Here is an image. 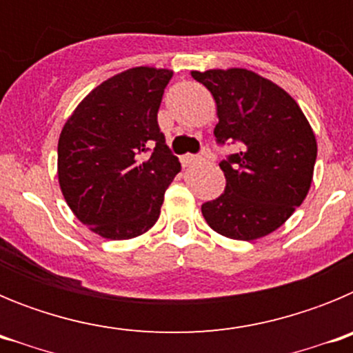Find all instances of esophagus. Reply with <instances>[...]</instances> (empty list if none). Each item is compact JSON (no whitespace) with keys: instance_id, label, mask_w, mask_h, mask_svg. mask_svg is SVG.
<instances>
[{"instance_id":"obj_1","label":"esophagus","mask_w":353,"mask_h":353,"mask_svg":"<svg viewBox=\"0 0 353 353\" xmlns=\"http://www.w3.org/2000/svg\"><path fill=\"white\" fill-rule=\"evenodd\" d=\"M205 161L203 155H183L182 157V162H183V166H194V164H201V162Z\"/></svg>"}]
</instances>
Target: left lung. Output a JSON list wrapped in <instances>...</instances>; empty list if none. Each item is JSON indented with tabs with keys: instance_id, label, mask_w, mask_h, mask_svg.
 <instances>
[{
	"instance_id": "obj_1",
	"label": "left lung",
	"mask_w": 353,
	"mask_h": 353,
	"mask_svg": "<svg viewBox=\"0 0 353 353\" xmlns=\"http://www.w3.org/2000/svg\"><path fill=\"white\" fill-rule=\"evenodd\" d=\"M191 76L217 104V145H240L239 154L219 162L226 189L201 205L205 221L228 239L269 235L310 191L316 161L310 121L285 90L251 70H194Z\"/></svg>"
}]
</instances>
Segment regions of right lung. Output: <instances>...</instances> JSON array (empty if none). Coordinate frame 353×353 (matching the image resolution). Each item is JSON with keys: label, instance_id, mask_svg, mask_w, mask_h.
<instances>
[{"label": "right lung", "instance_id": "right-lung-1", "mask_svg": "<svg viewBox=\"0 0 353 353\" xmlns=\"http://www.w3.org/2000/svg\"><path fill=\"white\" fill-rule=\"evenodd\" d=\"M173 72L136 67L84 97L58 141V179L77 219L104 239L148 232L180 171L157 123Z\"/></svg>", "mask_w": 353, "mask_h": 353}]
</instances>
